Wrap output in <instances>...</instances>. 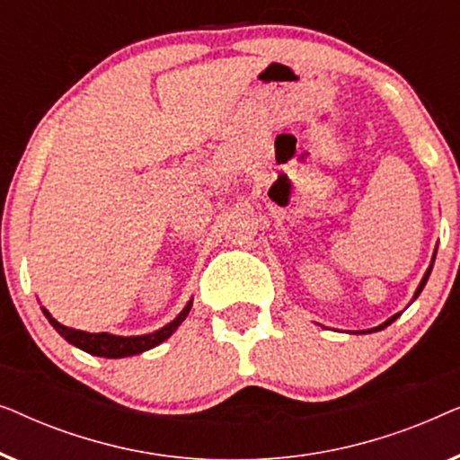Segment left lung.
Wrapping results in <instances>:
<instances>
[{
  "instance_id": "1",
  "label": "left lung",
  "mask_w": 460,
  "mask_h": 460,
  "mask_svg": "<svg viewBox=\"0 0 460 460\" xmlns=\"http://www.w3.org/2000/svg\"><path fill=\"white\" fill-rule=\"evenodd\" d=\"M436 253H438V249H436V251H433V257H431V263H429V268H427V272H425V276H423V280H420V282H419L417 291H414V295H412V301L419 297V295H420V291H423V288H425V285H427V280H429V274H431V270H433V261H436ZM412 301H411V304H412ZM411 304H408V305H411ZM400 314H402V312H398V314H394V316H392V318H387V320H385V323H383V324H379V326H375V329L362 331V332H376V331L385 329V326H389V324H392L395 318H400Z\"/></svg>"
}]
</instances>
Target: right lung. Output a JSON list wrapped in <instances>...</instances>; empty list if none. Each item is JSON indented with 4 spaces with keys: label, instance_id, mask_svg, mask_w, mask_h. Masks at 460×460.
<instances>
[{
    "label": "right lung",
    "instance_id": "1",
    "mask_svg": "<svg viewBox=\"0 0 460 460\" xmlns=\"http://www.w3.org/2000/svg\"><path fill=\"white\" fill-rule=\"evenodd\" d=\"M192 307V299L188 301L178 316H175L172 323H167L165 326H161L159 331L148 332V335H134V337H121V335H111V332H87V331H77V329H68V326L60 324L58 320L52 318L46 307H41L46 318L49 320V324L54 326L56 332L60 337H65L68 343L75 345V348L87 351L92 356H100V358H128V356H136L142 354V351H148L156 348V345L165 341L178 331V326L184 323L188 312Z\"/></svg>",
    "mask_w": 460,
    "mask_h": 460
}]
</instances>
